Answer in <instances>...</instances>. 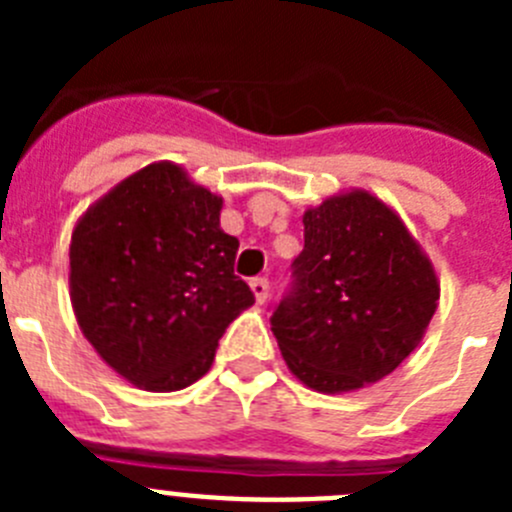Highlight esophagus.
Here are the masks:
<instances>
[{
	"mask_svg": "<svg viewBox=\"0 0 512 512\" xmlns=\"http://www.w3.org/2000/svg\"><path fill=\"white\" fill-rule=\"evenodd\" d=\"M251 292H253V297H256V302H259V305H264L266 297H269V279H264V277L253 279Z\"/></svg>",
	"mask_w": 512,
	"mask_h": 512,
	"instance_id": "34e87169",
	"label": "esophagus"
}]
</instances>
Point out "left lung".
<instances>
[{"mask_svg":"<svg viewBox=\"0 0 512 512\" xmlns=\"http://www.w3.org/2000/svg\"><path fill=\"white\" fill-rule=\"evenodd\" d=\"M302 223L305 248L271 330L305 387L361 390L418 348L441 295L436 269L400 215L366 189L333 194Z\"/></svg>","mask_w":512,"mask_h":512,"instance_id":"left-lung-1","label":"left lung"}]
</instances>
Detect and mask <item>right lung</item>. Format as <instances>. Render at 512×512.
I'll return each mask as SVG.
<instances>
[{
    "label": "right lung",
    "mask_w": 512,
    "mask_h": 512,
    "mask_svg": "<svg viewBox=\"0 0 512 512\" xmlns=\"http://www.w3.org/2000/svg\"><path fill=\"white\" fill-rule=\"evenodd\" d=\"M223 197L171 161L122 179L79 217L69 248L76 323L102 361L148 392L210 372L225 328L253 305L233 274Z\"/></svg>",
    "instance_id": "1"
}]
</instances>
